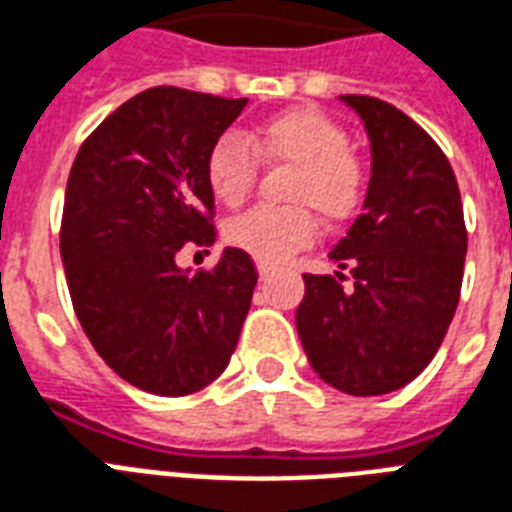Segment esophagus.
<instances>
[{
	"label": "esophagus",
	"mask_w": 512,
	"mask_h": 512,
	"mask_svg": "<svg viewBox=\"0 0 512 512\" xmlns=\"http://www.w3.org/2000/svg\"><path fill=\"white\" fill-rule=\"evenodd\" d=\"M257 273H260V279H268V273H271V265L257 263Z\"/></svg>",
	"instance_id": "obj_1"
}]
</instances>
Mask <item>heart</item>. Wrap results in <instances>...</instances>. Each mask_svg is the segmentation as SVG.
I'll list each match as a JSON object with an SVG mask.
<instances>
[{
    "mask_svg": "<svg viewBox=\"0 0 512 512\" xmlns=\"http://www.w3.org/2000/svg\"><path fill=\"white\" fill-rule=\"evenodd\" d=\"M265 163L295 166L287 185L290 206H257L228 222L225 239L241 252L279 263L308 247L317 217L341 225L360 212L368 193V163L349 147L346 128L314 107H292L265 117L241 136H220L206 155V182L225 206H241Z\"/></svg>",
    "mask_w": 512,
    "mask_h": 512,
    "instance_id": "1",
    "label": "heart"
}]
</instances>
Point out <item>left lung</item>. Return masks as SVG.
Wrapping results in <instances>:
<instances>
[{"label":"left lung","instance_id":"8db88e82","mask_svg":"<svg viewBox=\"0 0 512 512\" xmlns=\"http://www.w3.org/2000/svg\"><path fill=\"white\" fill-rule=\"evenodd\" d=\"M373 152L365 212L330 252L341 271L306 273L295 325L317 376L354 397L403 389L427 368L462 292L467 228L454 169L392 104L341 96Z\"/></svg>","mask_w":512,"mask_h":512}]
</instances>
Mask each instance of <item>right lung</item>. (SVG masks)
I'll return each mask as SVG.
<instances>
[{
  "label": "right lung",
  "mask_w": 512,
  "mask_h": 512,
  "mask_svg": "<svg viewBox=\"0 0 512 512\" xmlns=\"http://www.w3.org/2000/svg\"><path fill=\"white\" fill-rule=\"evenodd\" d=\"M244 107L147 88L85 139L69 171L61 260L74 314L101 360L150 395L212 384L252 306L247 252L228 247L209 271L177 268L179 249L217 239L206 155Z\"/></svg>",
  "instance_id": "add662e5"
}]
</instances>
